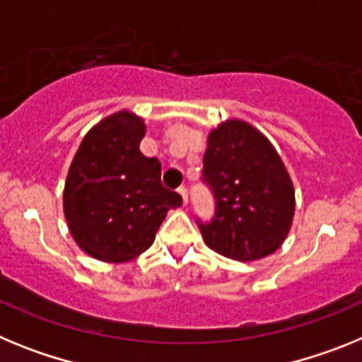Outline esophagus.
<instances>
[{"mask_svg": "<svg viewBox=\"0 0 362 362\" xmlns=\"http://www.w3.org/2000/svg\"><path fill=\"white\" fill-rule=\"evenodd\" d=\"M177 192H179V196H181V201H183V206H187V204H188V192H187V188L181 187Z\"/></svg>", "mask_w": 362, "mask_h": 362, "instance_id": "obj_1", "label": "esophagus"}]
</instances>
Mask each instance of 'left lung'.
Wrapping results in <instances>:
<instances>
[{
    "label": "left lung",
    "mask_w": 362,
    "mask_h": 362,
    "mask_svg": "<svg viewBox=\"0 0 362 362\" xmlns=\"http://www.w3.org/2000/svg\"><path fill=\"white\" fill-rule=\"evenodd\" d=\"M203 183L214 194L216 214L197 225L214 252L245 263L283 245L296 210L292 179L276 148L252 124L230 119L210 132Z\"/></svg>",
    "instance_id": "1"
}]
</instances>
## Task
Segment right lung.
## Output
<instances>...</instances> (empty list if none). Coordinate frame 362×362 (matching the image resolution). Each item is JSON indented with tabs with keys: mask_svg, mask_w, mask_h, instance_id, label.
<instances>
[{
	"mask_svg": "<svg viewBox=\"0 0 362 362\" xmlns=\"http://www.w3.org/2000/svg\"><path fill=\"white\" fill-rule=\"evenodd\" d=\"M141 117L127 110L99 121L83 137L63 192L69 230L81 250L124 263L150 248L166 212L181 206L161 183V163L139 150Z\"/></svg>",
	"mask_w": 362,
	"mask_h": 362,
	"instance_id": "1",
	"label": "right lung"
}]
</instances>
